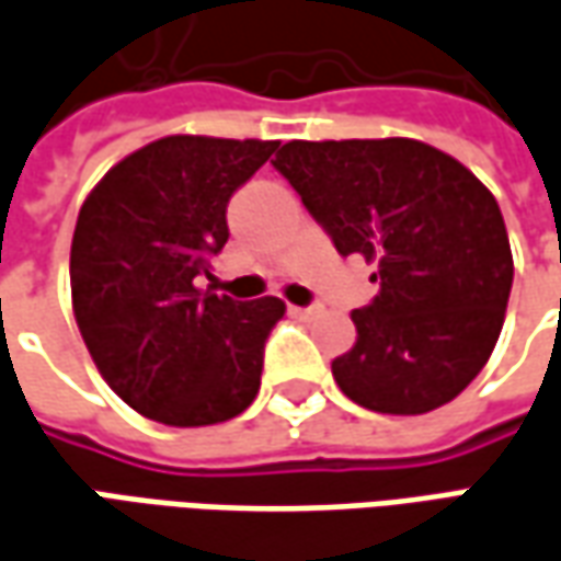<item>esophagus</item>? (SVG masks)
<instances>
[{
    "mask_svg": "<svg viewBox=\"0 0 561 561\" xmlns=\"http://www.w3.org/2000/svg\"><path fill=\"white\" fill-rule=\"evenodd\" d=\"M288 312H291V316H297V319H312V316L319 312V307H295V304H291V307H288Z\"/></svg>",
    "mask_w": 561,
    "mask_h": 561,
    "instance_id": "esophagus-1",
    "label": "esophagus"
}]
</instances>
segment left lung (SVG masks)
<instances>
[{
  "instance_id": "8db88e82",
  "label": "left lung",
  "mask_w": 561,
  "mask_h": 561,
  "mask_svg": "<svg viewBox=\"0 0 561 561\" xmlns=\"http://www.w3.org/2000/svg\"><path fill=\"white\" fill-rule=\"evenodd\" d=\"M273 165L341 254L375 264L380 295L353 310L337 387L380 414L451 402L489 362L513 288V251L491 190L414 137L288 140Z\"/></svg>"
}]
</instances>
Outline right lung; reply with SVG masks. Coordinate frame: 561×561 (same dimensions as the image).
Segmentation results:
<instances>
[{"mask_svg":"<svg viewBox=\"0 0 561 561\" xmlns=\"http://www.w3.org/2000/svg\"><path fill=\"white\" fill-rule=\"evenodd\" d=\"M279 140L169 135L125 156L94 184L70 249L72 316L98 371L137 414L211 426L261 390L279 297L239 304L211 288L208 257L227 245V202Z\"/></svg>","mask_w":561,"mask_h":561,"instance_id":"1","label":"right lung"}]
</instances>
